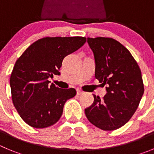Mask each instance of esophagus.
Here are the masks:
<instances>
[{
	"instance_id": "34e87169",
	"label": "esophagus",
	"mask_w": 154,
	"mask_h": 154,
	"mask_svg": "<svg viewBox=\"0 0 154 154\" xmlns=\"http://www.w3.org/2000/svg\"><path fill=\"white\" fill-rule=\"evenodd\" d=\"M84 92H82V91H81V90H79V89H77V95H78V96H80V95H82V94H83Z\"/></svg>"
}]
</instances>
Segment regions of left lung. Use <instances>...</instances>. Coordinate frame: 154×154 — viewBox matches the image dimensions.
Listing matches in <instances>:
<instances>
[{
    "mask_svg": "<svg viewBox=\"0 0 154 154\" xmlns=\"http://www.w3.org/2000/svg\"><path fill=\"white\" fill-rule=\"evenodd\" d=\"M95 58V77L106 94L85 109L87 119L103 130H114L126 124L136 112L144 92L141 71L131 53L109 38H88Z\"/></svg>",
    "mask_w": 154,
    "mask_h": 154,
    "instance_id": "obj_1",
    "label": "left lung"
}]
</instances>
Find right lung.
Masks as SVG:
<instances>
[{"instance_id": "right-lung-1", "label": "right lung", "mask_w": 154, "mask_h": 154, "mask_svg": "<svg viewBox=\"0 0 154 154\" xmlns=\"http://www.w3.org/2000/svg\"><path fill=\"white\" fill-rule=\"evenodd\" d=\"M86 42L84 37H46L36 41L15 62L10 79L14 106L29 126L42 129L57 123L75 89H59L48 79L59 75L62 60Z\"/></svg>"}]
</instances>
